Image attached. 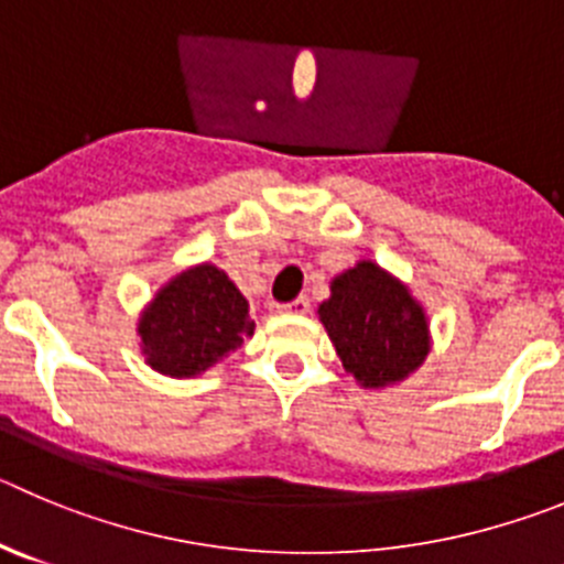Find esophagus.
I'll return each instance as SVG.
<instances>
[{
	"instance_id": "esophagus-1",
	"label": "esophagus",
	"mask_w": 564,
	"mask_h": 564,
	"mask_svg": "<svg viewBox=\"0 0 564 564\" xmlns=\"http://www.w3.org/2000/svg\"><path fill=\"white\" fill-rule=\"evenodd\" d=\"M310 310V299L307 296H299L288 304H276V313H296V316H304Z\"/></svg>"
}]
</instances>
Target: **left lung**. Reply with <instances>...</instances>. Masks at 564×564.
Returning <instances> with one entry per match:
<instances>
[{"mask_svg": "<svg viewBox=\"0 0 564 564\" xmlns=\"http://www.w3.org/2000/svg\"><path fill=\"white\" fill-rule=\"evenodd\" d=\"M318 307L340 364L366 389L400 383L431 352L427 318L400 279L364 260L333 279Z\"/></svg>", "mask_w": 564, "mask_h": 564, "instance_id": "left-lung-1", "label": "left lung"}]
</instances>
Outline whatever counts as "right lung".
I'll use <instances>...</instances> for the list:
<instances>
[{
  "instance_id": "1",
  "label": "right lung",
  "mask_w": 564,
  "mask_h": 564,
  "mask_svg": "<svg viewBox=\"0 0 564 564\" xmlns=\"http://www.w3.org/2000/svg\"><path fill=\"white\" fill-rule=\"evenodd\" d=\"M148 364L170 377H195L254 335L248 302L220 268L195 265L170 279L139 318Z\"/></svg>"
}]
</instances>
